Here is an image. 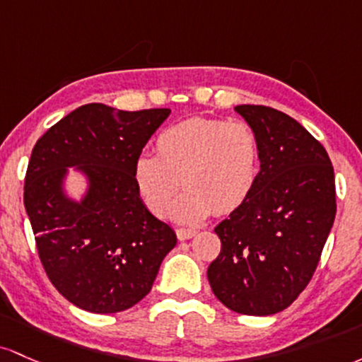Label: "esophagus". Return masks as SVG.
Here are the masks:
<instances>
[{"label":"esophagus","mask_w":362,"mask_h":362,"mask_svg":"<svg viewBox=\"0 0 362 362\" xmlns=\"http://www.w3.org/2000/svg\"><path fill=\"white\" fill-rule=\"evenodd\" d=\"M198 230L197 229H186V227H180V229H176V235L177 239H181V241H186V239H192L197 235Z\"/></svg>","instance_id":"esophagus-1"}]
</instances>
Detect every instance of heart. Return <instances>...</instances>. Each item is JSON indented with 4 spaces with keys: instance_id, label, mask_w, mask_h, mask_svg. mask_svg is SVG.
Segmentation results:
<instances>
[{
    "instance_id": "obj_1",
    "label": "heart",
    "mask_w": 362,
    "mask_h": 362,
    "mask_svg": "<svg viewBox=\"0 0 362 362\" xmlns=\"http://www.w3.org/2000/svg\"><path fill=\"white\" fill-rule=\"evenodd\" d=\"M157 156L140 153L133 165L138 194L152 214L197 222L210 212L229 214L253 193L259 176L262 145L246 121L188 117L164 128Z\"/></svg>"
}]
</instances>
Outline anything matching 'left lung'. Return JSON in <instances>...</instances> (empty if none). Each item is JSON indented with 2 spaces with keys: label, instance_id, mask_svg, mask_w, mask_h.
Instances as JSON below:
<instances>
[{
  "label": "left lung",
  "instance_id": "left-lung-1",
  "mask_svg": "<svg viewBox=\"0 0 362 362\" xmlns=\"http://www.w3.org/2000/svg\"><path fill=\"white\" fill-rule=\"evenodd\" d=\"M234 111L262 145L253 193L215 227L222 247L206 270L224 306L251 316L286 310L306 289L335 221L327 150L303 124L267 105Z\"/></svg>",
  "mask_w": 362,
  "mask_h": 362
}]
</instances>
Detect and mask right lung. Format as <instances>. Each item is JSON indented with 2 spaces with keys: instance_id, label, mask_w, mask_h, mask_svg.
I'll list each match as a JSON object with an SVG mask.
<instances>
[{
  "instance_id": "add662e5",
  "label": "right lung",
  "mask_w": 362,
  "mask_h": 362,
  "mask_svg": "<svg viewBox=\"0 0 362 362\" xmlns=\"http://www.w3.org/2000/svg\"><path fill=\"white\" fill-rule=\"evenodd\" d=\"M170 109L119 111L85 104L58 121L32 150L23 203L52 286L90 313H119L152 289L177 239L148 212L133 165ZM68 167L86 174L80 202L62 189Z\"/></svg>"
}]
</instances>
